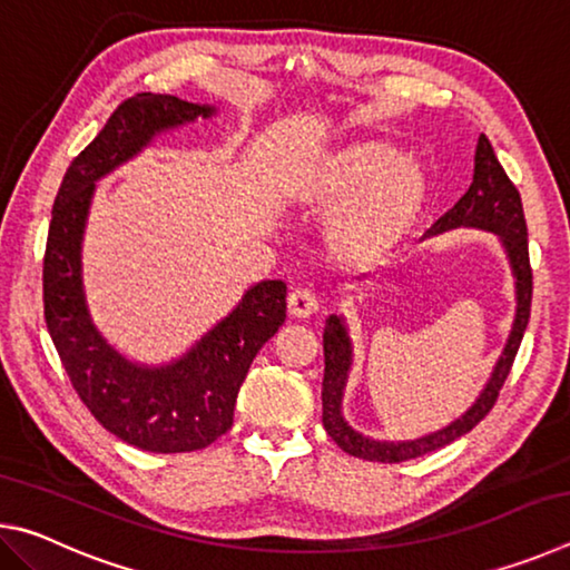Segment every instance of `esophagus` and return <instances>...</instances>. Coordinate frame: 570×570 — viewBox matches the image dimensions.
Instances as JSON below:
<instances>
[{"instance_id":"1","label":"esophagus","mask_w":570,"mask_h":570,"mask_svg":"<svg viewBox=\"0 0 570 570\" xmlns=\"http://www.w3.org/2000/svg\"><path fill=\"white\" fill-rule=\"evenodd\" d=\"M316 308H320V298H316L312 288L298 286L288 294V314L296 316V320H306V316L316 314Z\"/></svg>"}]
</instances>
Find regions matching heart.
I'll return each mask as SVG.
<instances>
[{
    "label": "heart",
    "instance_id": "1",
    "mask_svg": "<svg viewBox=\"0 0 570 570\" xmlns=\"http://www.w3.org/2000/svg\"><path fill=\"white\" fill-rule=\"evenodd\" d=\"M306 200L340 206L330 244L350 262H374L410 234L428 200L422 170L387 142L362 140L314 163L302 176Z\"/></svg>",
    "mask_w": 570,
    "mask_h": 570
}]
</instances>
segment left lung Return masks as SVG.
Instances as JSON below:
<instances>
[{
  "mask_svg": "<svg viewBox=\"0 0 570 570\" xmlns=\"http://www.w3.org/2000/svg\"><path fill=\"white\" fill-rule=\"evenodd\" d=\"M482 228L493 230L500 236L508 250L510 266H513L515 276V322L510 330L508 344L493 370V377L485 384L475 404L455 420L448 428H442L432 435H424L420 440L407 442H382L364 438L354 432L346 420L342 417V394L346 387V374L352 366V342L346 334V326L342 316L332 314L324 326V384H322V422L330 438L340 445L344 452L354 458L372 460V462H404L428 452H435L440 448L450 445L458 438L468 435L475 424L493 410L498 402V394L510 374V366L515 362L518 346L523 342V332L530 320V298H533V272H530L528 258V228L523 216V204H520V193L513 186V180L505 176L503 166L495 158V150L490 146L485 135H480L478 150H475V176L465 196H462L455 206H452L445 216L435 220V226L428 230V236L442 234V230L452 228Z\"/></svg>",
  "mask_w": 570,
  "mask_h": 570,
  "instance_id": "8db88e82",
  "label": "left lung"
}]
</instances>
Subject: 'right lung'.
<instances>
[{
    "label": "right lung",
    "mask_w": 570,
    "mask_h": 570,
    "mask_svg": "<svg viewBox=\"0 0 570 570\" xmlns=\"http://www.w3.org/2000/svg\"><path fill=\"white\" fill-rule=\"evenodd\" d=\"M214 112L173 95L122 100L67 168L47 234L45 322L67 377L105 430L148 452H193L226 435L250 362L286 320V284L262 282L178 362L142 366L102 340L85 304L80 246L95 180L140 153L153 135Z\"/></svg>",
    "instance_id": "obj_1"
}]
</instances>
